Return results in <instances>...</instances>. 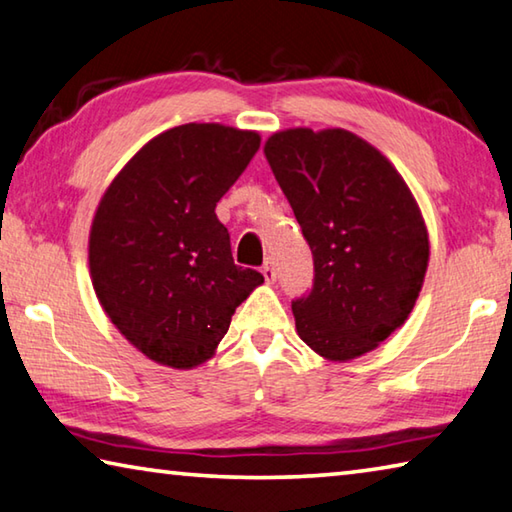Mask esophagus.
I'll list each match as a JSON object with an SVG mask.
<instances>
[{
  "mask_svg": "<svg viewBox=\"0 0 512 512\" xmlns=\"http://www.w3.org/2000/svg\"><path fill=\"white\" fill-rule=\"evenodd\" d=\"M261 272H263L267 283H274L276 281V270H274V263L272 261H265L263 267H261Z\"/></svg>",
  "mask_w": 512,
  "mask_h": 512,
  "instance_id": "1",
  "label": "esophagus"
}]
</instances>
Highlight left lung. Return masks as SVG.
Wrapping results in <instances>:
<instances>
[{
  "mask_svg": "<svg viewBox=\"0 0 512 512\" xmlns=\"http://www.w3.org/2000/svg\"><path fill=\"white\" fill-rule=\"evenodd\" d=\"M265 157L315 263L310 292L292 301L299 337L328 360L373 351L423 288L429 242L414 195L348 130L276 132Z\"/></svg>",
  "mask_w": 512,
  "mask_h": 512,
  "instance_id": "8db88e82",
  "label": "left lung"
}]
</instances>
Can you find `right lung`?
<instances>
[{"mask_svg": "<svg viewBox=\"0 0 512 512\" xmlns=\"http://www.w3.org/2000/svg\"><path fill=\"white\" fill-rule=\"evenodd\" d=\"M261 148L256 132L186 123L148 141L107 188L89 270L107 317L143 355L193 369L213 355L263 274L233 263L215 215Z\"/></svg>", "mask_w": 512, "mask_h": 512, "instance_id": "1", "label": "right lung"}]
</instances>
